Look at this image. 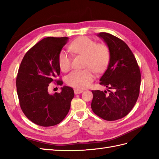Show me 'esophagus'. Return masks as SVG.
<instances>
[{
    "label": "esophagus",
    "instance_id": "1",
    "mask_svg": "<svg viewBox=\"0 0 159 159\" xmlns=\"http://www.w3.org/2000/svg\"><path fill=\"white\" fill-rule=\"evenodd\" d=\"M74 93L75 94H79V93H81L83 91V90H80V89H75L74 90Z\"/></svg>",
    "mask_w": 159,
    "mask_h": 159
}]
</instances>
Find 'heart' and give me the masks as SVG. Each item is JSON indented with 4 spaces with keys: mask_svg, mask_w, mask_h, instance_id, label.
Returning a JSON list of instances; mask_svg holds the SVG:
<instances>
[{
    "mask_svg": "<svg viewBox=\"0 0 159 159\" xmlns=\"http://www.w3.org/2000/svg\"><path fill=\"white\" fill-rule=\"evenodd\" d=\"M69 50L73 53L85 55V66L89 67L84 70H74L66 77L67 85L78 89H85L91 85L95 78L93 70L96 72H102L109 65L111 58L109 47L104 43H97L87 37L81 36L74 39L70 44ZM58 62L60 69L66 72L71 66V57L65 50H61Z\"/></svg>",
    "mask_w": 159,
    "mask_h": 159,
    "instance_id": "heart-1",
    "label": "heart"
}]
</instances>
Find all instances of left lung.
Returning a JSON list of instances; mask_svg holds the SVG:
<instances>
[{
  "instance_id": "left-lung-1",
  "label": "left lung",
  "mask_w": 159,
  "mask_h": 159,
  "mask_svg": "<svg viewBox=\"0 0 159 159\" xmlns=\"http://www.w3.org/2000/svg\"><path fill=\"white\" fill-rule=\"evenodd\" d=\"M111 52L107 70L100 79L107 91L93 90L92 109L96 116L107 121L121 119L130 113L139 95L141 72L137 60L123 40L110 33L98 35Z\"/></svg>"
}]
</instances>
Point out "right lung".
Here are the masks:
<instances>
[{"instance_id":"1","label":"right lung","mask_w":159,"mask_h":159,"mask_svg":"<svg viewBox=\"0 0 159 159\" xmlns=\"http://www.w3.org/2000/svg\"><path fill=\"white\" fill-rule=\"evenodd\" d=\"M68 38H46L29 49L19 67L16 78L20 106L25 116L41 126L59 124L70 109L74 96L72 87L64 86L61 92L50 94V83L63 85L57 80L60 74L58 57Z\"/></svg>"}]
</instances>
